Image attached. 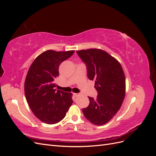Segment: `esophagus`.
Listing matches in <instances>:
<instances>
[{
	"instance_id": "obj_1",
	"label": "esophagus",
	"mask_w": 156,
	"mask_h": 156,
	"mask_svg": "<svg viewBox=\"0 0 156 156\" xmlns=\"http://www.w3.org/2000/svg\"><path fill=\"white\" fill-rule=\"evenodd\" d=\"M79 95V94H77V93H73V96H75V97H77V96H78Z\"/></svg>"
}]
</instances>
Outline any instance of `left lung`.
<instances>
[{
	"mask_svg": "<svg viewBox=\"0 0 156 156\" xmlns=\"http://www.w3.org/2000/svg\"><path fill=\"white\" fill-rule=\"evenodd\" d=\"M86 64L87 76L95 81L96 99L88 97L90 104L83 108L86 119L100 126L110 121L120 108L126 94L125 75L121 64L106 51L100 49L77 51Z\"/></svg>",
	"mask_w": 156,
	"mask_h": 156,
	"instance_id": "8db88e82",
	"label": "left lung"
}]
</instances>
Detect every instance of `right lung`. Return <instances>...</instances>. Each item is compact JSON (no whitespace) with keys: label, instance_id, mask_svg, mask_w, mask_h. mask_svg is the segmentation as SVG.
Here are the masks:
<instances>
[{"label":"right lung","instance_id":"1","mask_svg":"<svg viewBox=\"0 0 156 156\" xmlns=\"http://www.w3.org/2000/svg\"><path fill=\"white\" fill-rule=\"evenodd\" d=\"M74 51H44L28 71L25 81L26 100L34 115L45 124L62 120L73 103L72 94L55 89V81L58 77L60 64Z\"/></svg>","mask_w":156,"mask_h":156}]
</instances>
